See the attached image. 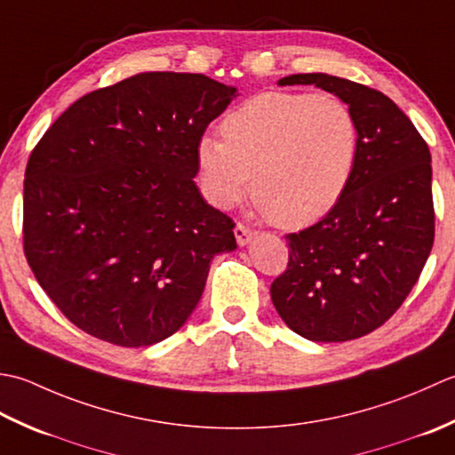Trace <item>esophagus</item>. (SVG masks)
Listing matches in <instances>:
<instances>
[{
	"label": "esophagus",
	"instance_id": "1",
	"mask_svg": "<svg viewBox=\"0 0 455 455\" xmlns=\"http://www.w3.org/2000/svg\"><path fill=\"white\" fill-rule=\"evenodd\" d=\"M234 234H235V239H237V245H241V247L247 245L249 241H251L253 235H255L253 231L249 229V228H245L243 224H237L235 229H234Z\"/></svg>",
	"mask_w": 455,
	"mask_h": 455
}]
</instances>
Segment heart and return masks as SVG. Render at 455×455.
I'll list each match as a JSON object with an SVG mask.
<instances>
[{"instance_id": "1", "label": "heart", "mask_w": 455, "mask_h": 455, "mask_svg": "<svg viewBox=\"0 0 455 455\" xmlns=\"http://www.w3.org/2000/svg\"><path fill=\"white\" fill-rule=\"evenodd\" d=\"M224 141L196 145L202 190L228 210L251 194L281 228H304L328 216L354 179L359 127L344 100L306 92H263L220 124Z\"/></svg>"}]
</instances>
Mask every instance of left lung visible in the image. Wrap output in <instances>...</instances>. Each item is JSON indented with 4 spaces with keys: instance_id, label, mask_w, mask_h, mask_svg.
I'll return each mask as SVG.
<instances>
[{
    "instance_id": "left-lung-1",
    "label": "left lung",
    "mask_w": 455,
    "mask_h": 455,
    "mask_svg": "<svg viewBox=\"0 0 455 455\" xmlns=\"http://www.w3.org/2000/svg\"><path fill=\"white\" fill-rule=\"evenodd\" d=\"M344 100L359 127V156L344 198L318 224L289 234V267L271 284L286 326L312 341L365 336L393 316L434 245L432 156L391 98L310 72L279 80Z\"/></svg>"
}]
</instances>
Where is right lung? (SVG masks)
Instances as JSON below:
<instances>
[{"label": "right lung", "mask_w": 455, "mask_h": 455, "mask_svg": "<svg viewBox=\"0 0 455 455\" xmlns=\"http://www.w3.org/2000/svg\"><path fill=\"white\" fill-rule=\"evenodd\" d=\"M235 96L204 74L141 72L46 129L25 171L23 247L74 326L145 347L188 320L212 259L237 247L194 182L196 145Z\"/></svg>", "instance_id": "add662e5"}]
</instances>
